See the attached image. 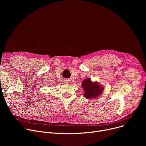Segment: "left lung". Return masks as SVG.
<instances>
[{
	"mask_svg": "<svg viewBox=\"0 0 146 146\" xmlns=\"http://www.w3.org/2000/svg\"><path fill=\"white\" fill-rule=\"evenodd\" d=\"M82 87L83 88L84 97L87 99H96L101 95L104 89L103 86L97 82H92L90 78L84 79L82 83Z\"/></svg>",
	"mask_w": 146,
	"mask_h": 146,
	"instance_id": "left-lung-1",
	"label": "left lung"
}]
</instances>
